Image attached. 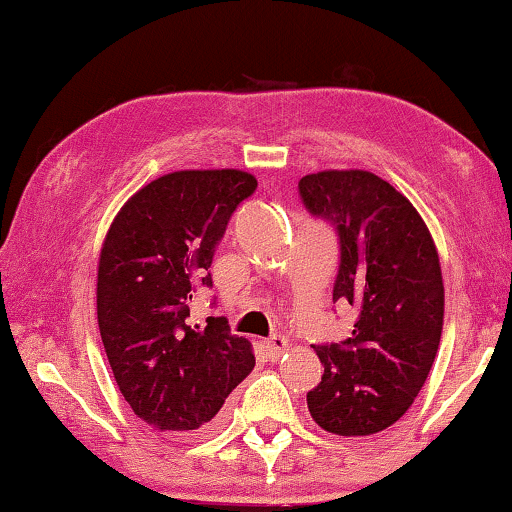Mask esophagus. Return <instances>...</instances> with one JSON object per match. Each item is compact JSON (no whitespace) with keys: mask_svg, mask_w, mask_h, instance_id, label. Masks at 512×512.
Listing matches in <instances>:
<instances>
[{"mask_svg":"<svg viewBox=\"0 0 512 512\" xmlns=\"http://www.w3.org/2000/svg\"><path fill=\"white\" fill-rule=\"evenodd\" d=\"M263 348H265L267 359L277 361V359L283 357V352L288 350V341L283 336H272V338H267V341L263 343Z\"/></svg>","mask_w":512,"mask_h":512,"instance_id":"34e87169","label":"esophagus"}]
</instances>
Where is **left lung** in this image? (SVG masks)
<instances>
[{
	"instance_id": "1",
	"label": "left lung",
	"mask_w": 512,
	"mask_h": 512,
	"mask_svg": "<svg viewBox=\"0 0 512 512\" xmlns=\"http://www.w3.org/2000/svg\"><path fill=\"white\" fill-rule=\"evenodd\" d=\"M297 187L306 210L338 235L334 302L357 309L350 338L313 345L325 373L306 403L322 430L375 435L410 410L437 355L444 325L437 247L407 196L371 171H318Z\"/></svg>"
}]
</instances>
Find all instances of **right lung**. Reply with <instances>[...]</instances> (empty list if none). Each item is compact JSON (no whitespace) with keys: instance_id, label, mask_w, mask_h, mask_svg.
<instances>
[{"instance_id":"obj_1","label":"right lung","mask_w":512,"mask_h":512,"mask_svg":"<svg viewBox=\"0 0 512 512\" xmlns=\"http://www.w3.org/2000/svg\"><path fill=\"white\" fill-rule=\"evenodd\" d=\"M256 187L240 169L174 171L132 194L102 242V345L123 398L157 432H208L256 364L226 318L187 322L196 286H212L208 267L226 224Z\"/></svg>"}]
</instances>
